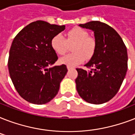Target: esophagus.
I'll return each mask as SVG.
<instances>
[{
  "instance_id": "1",
  "label": "esophagus",
  "mask_w": 135,
  "mask_h": 135,
  "mask_svg": "<svg viewBox=\"0 0 135 135\" xmlns=\"http://www.w3.org/2000/svg\"><path fill=\"white\" fill-rule=\"evenodd\" d=\"M67 69L69 71V70L74 69V67H71V66H67Z\"/></svg>"
}]
</instances>
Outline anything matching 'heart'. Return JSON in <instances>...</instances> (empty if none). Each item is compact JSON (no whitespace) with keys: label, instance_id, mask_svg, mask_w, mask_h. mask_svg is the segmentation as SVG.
I'll return each instance as SVG.
<instances>
[{"label":"heart","instance_id":"obj_1","mask_svg":"<svg viewBox=\"0 0 135 135\" xmlns=\"http://www.w3.org/2000/svg\"><path fill=\"white\" fill-rule=\"evenodd\" d=\"M66 38L61 33L55 35L51 40V47L59 55H64L69 50L71 44L73 53L69 54L59 59L60 63L71 67L84 62L85 59H90L96 48V41L93 38L89 37V33L85 29L76 26L66 33Z\"/></svg>","mask_w":135,"mask_h":135}]
</instances>
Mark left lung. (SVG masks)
Returning a JSON list of instances; mask_svg holds the SVG:
<instances>
[{
	"label": "left lung",
	"mask_w": 135,
	"mask_h": 135,
	"mask_svg": "<svg viewBox=\"0 0 135 135\" xmlns=\"http://www.w3.org/2000/svg\"><path fill=\"white\" fill-rule=\"evenodd\" d=\"M94 32L96 48L85 64L90 71L76 69V90L85 102L101 104L113 98L128 70L127 48L115 30L105 23L92 21L78 25Z\"/></svg>",
	"instance_id": "obj_1"
}]
</instances>
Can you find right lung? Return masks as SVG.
<instances>
[{
  "mask_svg": "<svg viewBox=\"0 0 135 135\" xmlns=\"http://www.w3.org/2000/svg\"><path fill=\"white\" fill-rule=\"evenodd\" d=\"M65 26L36 21L25 26L14 38L8 70L16 90L28 102L44 104L58 93L68 70L64 64L50 67L58 59L51 40Z\"/></svg>",
  "mask_w": 135,
  "mask_h": 135,
  "instance_id": "obj_1",
  "label": "right lung"
}]
</instances>
